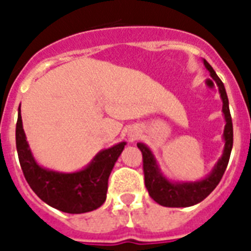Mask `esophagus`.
Segmentation results:
<instances>
[{"label": "esophagus", "mask_w": 251, "mask_h": 251, "mask_svg": "<svg viewBox=\"0 0 251 251\" xmlns=\"http://www.w3.org/2000/svg\"><path fill=\"white\" fill-rule=\"evenodd\" d=\"M137 136H138V133H136V132H130V133H129V137H130V138H132V139H136Z\"/></svg>", "instance_id": "34e87169"}]
</instances>
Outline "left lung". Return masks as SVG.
Wrapping results in <instances>:
<instances>
[{
	"mask_svg": "<svg viewBox=\"0 0 251 251\" xmlns=\"http://www.w3.org/2000/svg\"><path fill=\"white\" fill-rule=\"evenodd\" d=\"M202 63L219 88L220 98L223 100V115L225 119V128H224L223 134V154L217 159L211 172L203 178L196 179V181H172L163 174L151 148L141 142L137 143L143 154L145 183L148 194L157 203L166 207H190L205 200L219 185L229 163L230 153L232 150V122L229 109V99H227L223 81L217 76L212 66L205 59H202Z\"/></svg>",
	"mask_w": 251,
	"mask_h": 251,
	"instance_id": "obj_1",
	"label": "left lung"
}]
</instances>
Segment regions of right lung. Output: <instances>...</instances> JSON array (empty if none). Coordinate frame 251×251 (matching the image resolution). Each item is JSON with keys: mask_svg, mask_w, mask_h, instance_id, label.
<instances>
[{"mask_svg": "<svg viewBox=\"0 0 251 251\" xmlns=\"http://www.w3.org/2000/svg\"><path fill=\"white\" fill-rule=\"evenodd\" d=\"M21 106V104H20ZM127 142L99 151L84 168L74 172L49 170L37 163L22 126L21 108L16 123V148L26 181L37 196L51 207L68 214H84L104 203L108 178Z\"/></svg>", "mask_w": 251, "mask_h": 251, "instance_id": "right-lung-1", "label": "right lung"}]
</instances>
